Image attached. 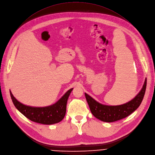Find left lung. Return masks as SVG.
I'll return each mask as SVG.
<instances>
[{"label": "left lung", "instance_id": "1", "mask_svg": "<svg viewBox=\"0 0 155 155\" xmlns=\"http://www.w3.org/2000/svg\"><path fill=\"white\" fill-rule=\"evenodd\" d=\"M146 86L147 79L145 81L142 90L134 99L126 104L119 106L101 104L86 93H85V96L93 115L103 121L113 122L128 117L139 107L143 98Z\"/></svg>", "mask_w": 155, "mask_h": 155}]
</instances>
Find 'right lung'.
Returning a JSON list of instances; mask_svg holds the SVG:
<instances>
[{
  "label": "right lung",
  "mask_w": 155,
  "mask_h": 155,
  "mask_svg": "<svg viewBox=\"0 0 155 155\" xmlns=\"http://www.w3.org/2000/svg\"><path fill=\"white\" fill-rule=\"evenodd\" d=\"M73 88L68 90L66 94L55 104L45 107H34L25 106L19 102L10 92L12 101L16 109L25 117L31 121L44 125H52L60 122L64 118L67 103Z\"/></svg>",
  "instance_id": "1"
}]
</instances>
